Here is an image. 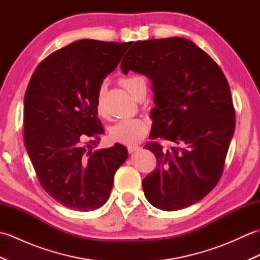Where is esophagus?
I'll list each match as a JSON object with an SVG mask.
<instances>
[{
  "label": "esophagus",
  "instance_id": "esophagus-1",
  "mask_svg": "<svg viewBox=\"0 0 260 260\" xmlns=\"http://www.w3.org/2000/svg\"><path fill=\"white\" fill-rule=\"evenodd\" d=\"M139 150H140V146L139 145H128V146H127V151H128L129 154L134 153V152L139 151Z\"/></svg>",
  "mask_w": 260,
  "mask_h": 260
}]
</instances>
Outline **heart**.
Instances as JSON below:
<instances>
[{
  "mask_svg": "<svg viewBox=\"0 0 260 260\" xmlns=\"http://www.w3.org/2000/svg\"><path fill=\"white\" fill-rule=\"evenodd\" d=\"M120 84L132 96H135L141 86H146L144 78L141 76H132L128 78L121 79ZM96 110L101 117H105L106 112H105L103 88H101L97 93ZM148 127H150L148 121L142 118L121 119L109 129V137L114 142L124 143V144H136L146 135Z\"/></svg>",
  "mask_w": 260,
  "mask_h": 260,
  "instance_id": "obj_1",
  "label": "heart"
}]
</instances>
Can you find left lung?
Instances as JSON below:
<instances>
[{"mask_svg":"<svg viewBox=\"0 0 260 260\" xmlns=\"http://www.w3.org/2000/svg\"><path fill=\"white\" fill-rule=\"evenodd\" d=\"M152 80L151 140L156 168L143 180L152 206L175 211L200 201L221 178L236 115L230 87L217 62L184 38L137 41L120 63Z\"/></svg>","mask_w":260,"mask_h":260,"instance_id":"1","label":"left lung"}]
</instances>
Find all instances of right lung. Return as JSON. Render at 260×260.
I'll return each instance as SVG.
<instances>
[{
	"label": "right lung",
	"instance_id": "add662e5",
	"mask_svg": "<svg viewBox=\"0 0 260 260\" xmlns=\"http://www.w3.org/2000/svg\"><path fill=\"white\" fill-rule=\"evenodd\" d=\"M132 42L84 39L39 63L24 96V145L49 196L78 211L107 201L124 145L93 151L104 134L96 97Z\"/></svg>",
	"mask_w": 260,
	"mask_h": 260
}]
</instances>
